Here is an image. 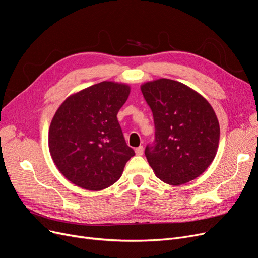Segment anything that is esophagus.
Here are the masks:
<instances>
[{"label": "esophagus", "mask_w": 258, "mask_h": 258, "mask_svg": "<svg viewBox=\"0 0 258 258\" xmlns=\"http://www.w3.org/2000/svg\"><path fill=\"white\" fill-rule=\"evenodd\" d=\"M135 153H136L137 156H141V155L143 154V147H141V145H140V147H138V148L135 150Z\"/></svg>", "instance_id": "obj_1"}]
</instances>
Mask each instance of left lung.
Returning a JSON list of instances; mask_svg holds the SVG:
<instances>
[{"instance_id":"8db88e82","label":"left lung","mask_w":258,"mask_h":258,"mask_svg":"<svg viewBox=\"0 0 258 258\" xmlns=\"http://www.w3.org/2000/svg\"><path fill=\"white\" fill-rule=\"evenodd\" d=\"M141 92L155 123V141L144 152L155 175L172 185L194 180L217 153L220 128L214 109L194 89L171 79L143 83Z\"/></svg>"}]
</instances>
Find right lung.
Wrapping results in <instances>:
<instances>
[{
	"label": "right lung",
	"mask_w": 258,
	"mask_h": 258,
	"mask_svg": "<svg viewBox=\"0 0 258 258\" xmlns=\"http://www.w3.org/2000/svg\"><path fill=\"white\" fill-rule=\"evenodd\" d=\"M131 87L103 81L71 95L59 106L48 132V148L60 173L72 183L101 191L121 177L135 155L117 114Z\"/></svg>",
	"instance_id": "1"
}]
</instances>
